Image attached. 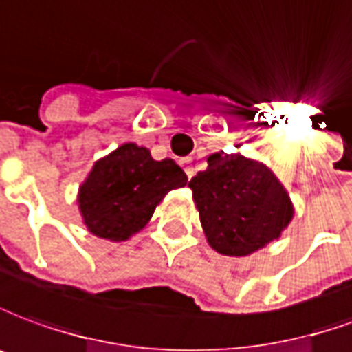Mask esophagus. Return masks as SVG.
<instances>
[{"instance_id": "1", "label": "esophagus", "mask_w": 352, "mask_h": 352, "mask_svg": "<svg viewBox=\"0 0 352 352\" xmlns=\"http://www.w3.org/2000/svg\"><path fill=\"white\" fill-rule=\"evenodd\" d=\"M180 164L184 166V170L188 174V178H193V174H195V168H193V159L191 157H186V159H182Z\"/></svg>"}]
</instances>
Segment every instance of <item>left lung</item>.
I'll use <instances>...</instances> for the list:
<instances>
[{
    "mask_svg": "<svg viewBox=\"0 0 352 352\" xmlns=\"http://www.w3.org/2000/svg\"><path fill=\"white\" fill-rule=\"evenodd\" d=\"M206 241L223 256H248L280 236L294 216L283 184L265 164L214 153L188 184Z\"/></svg>",
    "mask_w": 352,
    "mask_h": 352,
    "instance_id": "8db88e82",
    "label": "left lung"
}]
</instances>
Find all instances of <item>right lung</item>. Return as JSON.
Returning <instances> with one entry per match:
<instances>
[{
  "instance_id": "add662e5",
  "label": "right lung",
  "mask_w": 352,
  "mask_h": 352,
  "mask_svg": "<svg viewBox=\"0 0 352 352\" xmlns=\"http://www.w3.org/2000/svg\"><path fill=\"white\" fill-rule=\"evenodd\" d=\"M186 184V172L172 159L155 161L149 149L123 144L94 163L77 203L92 235L119 243L146 228L163 197Z\"/></svg>"
}]
</instances>
